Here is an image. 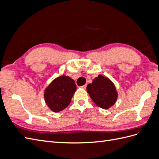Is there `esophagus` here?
Instances as JSON below:
<instances>
[{"instance_id":"34e87169","label":"esophagus","mask_w":159,"mask_h":159,"mask_svg":"<svg viewBox=\"0 0 159 159\" xmlns=\"http://www.w3.org/2000/svg\"><path fill=\"white\" fill-rule=\"evenodd\" d=\"M86 86H87V85H82V86H81V87H80V88H81V89H85L86 88Z\"/></svg>"}]
</instances>
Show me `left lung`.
I'll use <instances>...</instances> for the list:
<instances>
[{
  "label": "left lung",
  "instance_id": "left-lung-1",
  "mask_svg": "<svg viewBox=\"0 0 159 159\" xmlns=\"http://www.w3.org/2000/svg\"><path fill=\"white\" fill-rule=\"evenodd\" d=\"M87 91L93 102L98 107L107 109L115 103L117 91L112 81L107 77L99 75L87 86Z\"/></svg>",
  "mask_w": 159,
  "mask_h": 159
}]
</instances>
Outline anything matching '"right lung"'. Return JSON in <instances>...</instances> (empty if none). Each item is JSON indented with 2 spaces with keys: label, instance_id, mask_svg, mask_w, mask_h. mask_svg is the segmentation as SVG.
<instances>
[{
  "label": "right lung",
  "instance_id": "right-lung-1",
  "mask_svg": "<svg viewBox=\"0 0 159 159\" xmlns=\"http://www.w3.org/2000/svg\"><path fill=\"white\" fill-rule=\"evenodd\" d=\"M75 89V81L69 76L57 77L44 90L45 102L53 112H60L70 105Z\"/></svg>",
  "mask_w": 159,
  "mask_h": 159
}]
</instances>
